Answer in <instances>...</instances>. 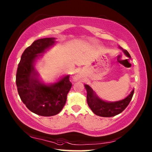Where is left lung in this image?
<instances>
[{"label":"left lung","mask_w":152,"mask_h":152,"mask_svg":"<svg viewBox=\"0 0 152 152\" xmlns=\"http://www.w3.org/2000/svg\"><path fill=\"white\" fill-rule=\"evenodd\" d=\"M127 56L130 58V55L127 50H124ZM87 91V103L90 108L96 115L102 117H112L122 112L130 102L133 97L134 90L130 94L122 100L115 102H107L99 98L88 85H85Z\"/></svg>","instance_id":"8db88e82"}]
</instances>
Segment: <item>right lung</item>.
I'll list each match as a JSON object with an SVG mask.
<instances>
[{
	"mask_svg": "<svg viewBox=\"0 0 152 152\" xmlns=\"http://www.w3.org/2000/svg\"><path fill=\"white\" fill-rule=\"evenodd\" d=\"M54 38L35 40L22 54L16 76L19 96L30 111L42 116H52L61 111L72 87L70 76L50 86L41 84L37 78L34 62L39 54L55 43Z\"/></svg>",
	"mask_w": 152,
	"mask_h": 152,
	"instance_id": "add662e5",
	"label": "right lung"
}]
</instances>
